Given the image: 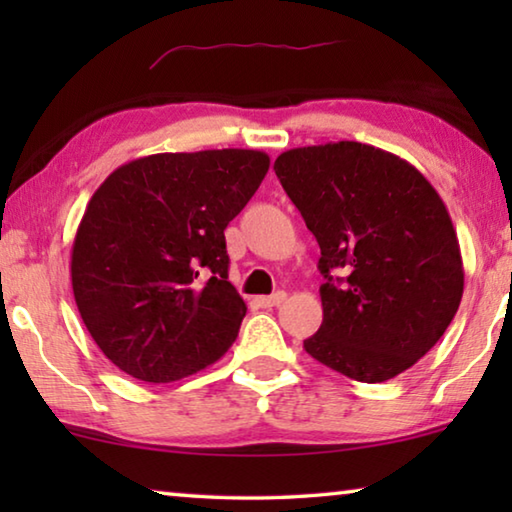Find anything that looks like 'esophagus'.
<instances>
[{
    "label": "esophagus",
    "instance_id": "1",
    "mask_svg": "<svg viewBox=\"0 0 512 512\" xmlns=\"http://www.w3.org/2000/svg\"><path fill=\"white\" fill-rule=\"evenodd\" d=\"M284 300H287V293L277 291V293H273V296H259L257 305L259 307H277V305H282Z\"/></svg>",
    "mask_w": 512,
    "mask_h": 512
}]
</instances>
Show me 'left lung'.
Listing matches in <instances>:
<instances>
[{"instance_id":"8db88e82","label":"left lung","mask_w":512,"mask_h":512,"mask_svg":"<svg viewBox=\"0 0 512 512\" xmlns=\"http://www.w3.org/2000/svg\"><path fill=\"white\" fill-rule=\"evenodd\" d=\"M273 169L320 246L323 325L307 354L366 384L411 368L463 298L461 246L443 198L400 155L361 142L300 146Z\"/></svg>"}]
</instances>
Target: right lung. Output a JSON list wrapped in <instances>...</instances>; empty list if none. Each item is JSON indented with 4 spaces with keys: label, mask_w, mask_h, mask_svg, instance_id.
I'll return each mask as SVG.
<instances>
[{
    "label": "right lung",
    "mask_w": 512,
    "mask_h": 512,
    "mask_svg": "<svg viewBox=\"0 0 512 512\" xmlns=\"http://www.w3.org/2000/svg\"><path fill=\"white\" fill-rule=\"evenodd\" d=\"M268 164L253 149L155 153L121 164L92 194L72 246L74 300L126 375L167 384L235 343L246 302L228 282L223 230Z\"/></svg>",
    "instance_id": "1"
}]
</instances>
